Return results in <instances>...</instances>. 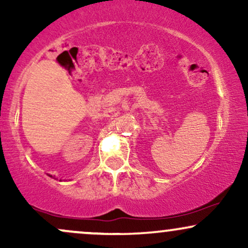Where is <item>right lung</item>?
Listing matches in <instances>:
<instances>
[{
  "mask_svg": "<svg viewBox=\"0 0 248 248\" xmlns=\"http://www.w3.org/2000/svg\"><path fill=\"white\" fill-rule=\"evenodd\" d=\"M49 176H50V175H49ZM50 177H52V176H50Z\"/></svg>",
  "mask_w": 248,
  "mask_h": 248,
  "instance_id": "right-lung-1",
  "label": "right lung"
}]
</instances>
